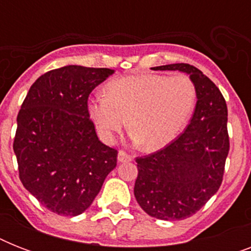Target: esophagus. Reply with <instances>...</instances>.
I'll return each mask as SVG.
<instances>
[{
    "instance_id": "obj_1",
    "label": "esophagus",
    "mask_w": 251,
    "mask_h": 251,
    "mask_svg": "<svg viewBox=\"0 0 251 251\" xmlns=\"http://www.w3.org/2000/svg\"><path fill=\"white\" fill-rule=\"evenodd\" d=\"M117 160L120 161V163H126V161L131 160V156H130V155H127L125 151H120L117 155Z\"/></svg>"
}]
</instances>
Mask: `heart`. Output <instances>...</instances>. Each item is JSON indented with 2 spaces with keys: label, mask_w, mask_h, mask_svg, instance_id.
Segmentation results:
<instances>
[{
  "label": "heart",
  "mask_w": 251,
  "mask_h": 251,
  "mask_svg": "<svg viewBox=\"0 0 251 251\" xmlns=\"http://www.w3.org/2000/svg\"><path fill=\"white\" fill-rule=\"evenodd\" d=\"M106 95L88 101V116L99 135L112 143L131 127V139L147 151H157L175 141L194 110L195 87L186 75L138 74L110 80Z\"/></svg>",
  "instance_id": "b5f03b06"
}]
</instances>
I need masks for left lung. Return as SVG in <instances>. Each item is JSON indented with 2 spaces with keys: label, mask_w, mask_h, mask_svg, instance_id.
Segmentation results:
<instances>
[{
  "label": "left lung",
  "mask_w": 251,
  "mask_h": 251,
  "mask_svg": "<svg viewBox=\"0 0 251 251\" xmlns=\"http://www.w3.org/2000/svg\"><path fill=\"white\" fill-rule=\"evenodd\" d=\"M185 73L195 87L197 104L186 130L160 151L137 157L134 195L150 216L182 220L201 210L222 185L229 152L228 109L222 92L189 64L151 68Z\"/></svg>",
  "instance_id": "obj_1"
}]
</instances>
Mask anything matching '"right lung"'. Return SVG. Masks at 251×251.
I'll use <instances>...</instances> for the list:
<instances>
[{"label": "right lung", "instance_id": "add662e5", "mask_svg": "<svg viewBox=\"0 0 251 251\" xmlns=\"http://www.w3.org/2000/svg\"><path fill=\"white\" fill-rule=\"evenodd\" d=\"M112 69L69 65L31 86L17 117L14 153L23 186L54 214L91 206L117 165V150L98 138L87 100Z\"/></svg>", "mask_w": 251, "mask_h": 251}]
</instances>
